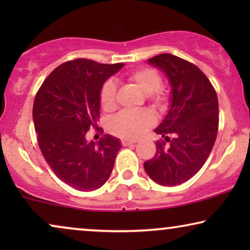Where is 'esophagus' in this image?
<instances>
[{"mask_svg":"<svg viewBox=\"0 0 250 250\" xmlns=\"http://www.w3.org/2000/svg\"><path fill=\"white\" fill-rule=\"evenodd\" d=\"M135 141H131V140H122V145L124 146H133V145H135Z\"/></svg>","mask_w":250,"mask_h":250,"instance_id":"34e87169","label":"esophagus"}]
</instances>
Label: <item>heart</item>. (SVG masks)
Masks as SVG:
<instances>
[{
	"instance_id": "1",
	"label": "heart",
	"mask_w": 250,
	"mask_h": 250,
	"mask_svg": "<svg viewBox=\"0 0 250 250\" xmlns=\"http://www.w3.org/2000/svg\"><path fill=\"white\" fill-rule=\"evenodd\" d=\"M155 104L164 101V93L159 90L162 85L159 74L152 68H141L128 76ZM100 104L104 110H112L116 105V84L107 81L100 91ZM155 123V117L148 110H124L112 117L109 129L123 139H138L148 131Z\"/></svg>"
}]
</instances>
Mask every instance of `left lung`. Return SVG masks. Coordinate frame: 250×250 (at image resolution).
<instances>
[{
	"instance_id": "obj_1",
	"label": "left lung",
	"mask_w": 250,
	"mask_h": 250,
	"mask_svg": "<svg viewBox=\"0 0 250 250\" xmlns=\"http://www.w3.org/2000/svg\"><path fill=\"white\" fill-rule=\"evenodd\" d=\"M148 63L165 74L170 86L169 109L155 128L169 146L157 141L156 155L143 167L156 183L175 187L199 172L213 149L218 129L217 95L206 75L189 61L163 53Z\"/></svg>"
}]
</instances>
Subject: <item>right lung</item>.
I'll use <instances>...</instances> for the list:
<instances>
[{"label":"right lung","instance_id":"right-lung-1","mask_svg":"<svg viewBox=\"0 0 250 250\" xmlns=\"http://www.w3.org/2000/svg\"><path fill=\"white\" fill-rule=\"evenodd\" d=\"M124 63L104 64L88 59L68 61L51 73L37 92L33 121L37 142L51 169L80 191L107 182L122 148L121 140L104 134L87 141L86 132L100 116V91Z\"/></svg>","mask_w":250,"mask_h":250}]
</instances>
